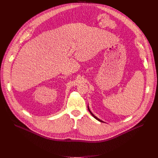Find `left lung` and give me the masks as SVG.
Wrapping results in <instances>:
<instances>
[{
  "label": "left lung",
  "mask_w": 158,
  "mask_h": 158,
  "mask_svg": "<svg viewBox=\"0 0 158 158\" xmlns=\"http://www.w3.org/2000/svg\"><path fill=\"white\" fill-rule=\"evenodd\" d=\"M87 108H88V110H89V112H90V113H91V115H92V116H93V117H94V118H95V119H97V120H98V121H100V122H102V123H104V121H102V120H101V119H99V118H97V117H96V116H94V114H93V112H91V110H90V109H89V106H87Z\"/></svg>",
  "instance_id": "1"
}]
</instances>
